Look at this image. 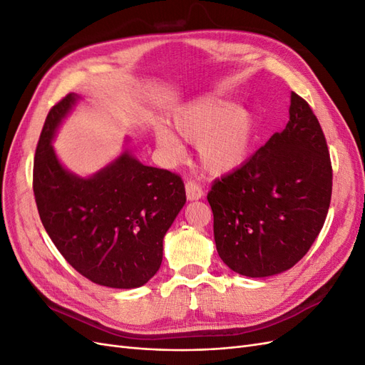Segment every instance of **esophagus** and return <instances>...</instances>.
<instances>
[{
    "instance_id": "34e87169",
    "label": "esophagus",
    "mask_w": 365,
    "mask_h": 365,
    "mask_svg": "<svg viewBox=\"0 0 365 365\" xmlns=\"http://www.w3.org/2000/svg\"><path fill=\"white\" fill-rule=\"evenodd\" d=\"M185 195H187V200H189V201H197L204 196V190H202V187L200 184L189 181L185 184Z\"/></svg>"
}]
</instances>
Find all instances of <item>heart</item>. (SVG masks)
<instances>
[{
    "label": "heart",
    "mask_w": 365,
    "mask_h": 365,
    "mask_svg": "<svg viewBox=\"0 0 365 365\" xmlns=\"http://www.w3.org/2000/svg\"><path fill=\"white\" fill-rule=\"evenodd\" d=\"M173 126L185 141L197 145L202 169L215 176L239 169L250 158L259 132L251 109L220 97H202L187 103L173 115ZM155 138L173 157L184 153L180 138L165 126L157 128Z\"/></svg>",
    "instance_id": "heart-1"
}]
</instances>
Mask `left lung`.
<instances>
[{
    "label": "left lung",
    "mask_w": 365,
    "mask_h": 365,
    "mask_svg": "<svg viewBox=\"0 0 365 365\" xmlns=\"http://www.w3.org/2000/svg\"><path fill=\"white\" fill-rule=\"evenodd\" d=\"M330 196L323 129L304 98L291 93L286 128L207 195L219 257L247 277L292 268L322 231Z\"/></svg>",
    "instance_id": "8db88e82"
}]
</instances>
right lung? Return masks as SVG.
Listing matches in <instances>:
<instances>
[{
	"label": "right lung",
	"instance_id": "right-lung-1",
	"mask_svg": "<svg viewBox=\"0 0 365 365\" xmlns=\"http://www.w3.org/2000/svg\"><path fill=\"white\" fill-rule=\"evenodd\" d=\"M79 98L63 97L43 123L33 165L38 212L53 244L83 277L138 288L160 269L163 239L185 204L184 182L128 149L86 178L65 169L51 141Z\"/></svg>",
	"mask_w": 365,
	"mask_h": 365
}]
</instances>
